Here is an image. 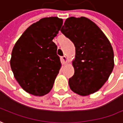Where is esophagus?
I'll list each match as a JSON object with an SVG mask.
<instances>
[{
    "label": "esophagus",
    "mask_w": 123,
    "mask_h": 123,
    "mask_svg": "<svg viewBox=\"0 0 123 123\" xmlns=\"http://www.w3.org/2000/svg\"><path fill=\"white\" fill-rule=\"evenodd\" d=\"M62 61L64 62H67V56H62Z\"/></svg>",
    "instance_id": "esophagus-1"
}]
</instances>
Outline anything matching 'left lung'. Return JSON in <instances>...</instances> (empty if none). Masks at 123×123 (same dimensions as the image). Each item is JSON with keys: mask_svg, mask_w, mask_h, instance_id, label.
<instances>
[{"mask_svg": "<svg viewBox=\"0 0 123 123\" xmlns=\"http://www.w3.org/2000/svg\"><path fill=\"white\" fill-rule=\"evenodd\" d=\"M61 31L75 47L74 75L69 80L71 90L82 96L99 91L114 66V51L108 39L85 17L67 18Z\"/></svg>", "mask_w": 123, "mask_h": 123, "instance_id": "8db88e82", "label": "left lung"}]
</instances>
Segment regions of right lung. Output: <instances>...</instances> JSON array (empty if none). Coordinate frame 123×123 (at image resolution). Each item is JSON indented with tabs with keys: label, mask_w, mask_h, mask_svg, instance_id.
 Wrapping results in <instances>:
<instances>
[{
	"label": "right lung",
	"mask_w": 123,
	"mask_h": 123,
	"mask_svg": "<svg viewBox=\"0 0 123 123\" xmlns=\"http://www.w3.org/2000/svg\"><path fill=\"white\" fill-rule=\"evenodd\" d=\"M62 25L57 17L32 24L17 41L10 65L14 77L26 92L35 96L48 94L61 67L57 46L52 40Z\"/></svg>",
	"instance_id": "right-lung-1"
}]
</instances>
